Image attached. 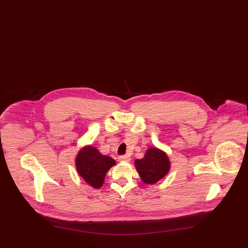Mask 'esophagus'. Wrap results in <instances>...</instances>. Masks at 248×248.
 <instances>
[{"instance_id":"34e87169","label":"esophagus","mask_w":248,"mask_h":248,"mask_svg":"<svg viewBox=\"0 0 248 248\" xmlns=\"http://www.w3.org/2000/svg\"><path fill=\"white\" fill-rule=\"evenodd\" d=\"M120 162H129L130 156L129 155H123V156H120L118 158Z\"/></svg>"}]
</instances>
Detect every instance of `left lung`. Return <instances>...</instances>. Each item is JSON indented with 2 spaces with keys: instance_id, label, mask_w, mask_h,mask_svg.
Returning <instances> with one entry per match:
<instances>
[{
  "instance_id": "8db88e82",
  "label": "left lung",
  "mask_w": 248,
  "mask_h": 248,
  "mask_svg": "<svg viewBox=\"0 0 248 248\" xmlns=\"http://www.w3.org/2000/svg\"><path fill=\"white\" fill-rule=\"evenodd\" d=\"M135 166L145 184H155L169 172L170 161L165 152L150 148L142 159L135 161Z\"/></svg>"
}]
</instances>
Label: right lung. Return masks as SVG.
<instances>
[{
    "label": "right lung",
    "instance_id": "1",
    "mask_svg": "<svg viewBox=\"0 0 248 248\" xmlns=\"http://www.w3.org/2000/svg\"><path fill=\"white\" fill-rule=\"evenodd\" d=\"M115 164L111 157L102 155L93 146L83 147L75 160L78 174L94 189L103 185L107 172Z\"/></svg>",
    "mask_w": 248,
    "mask_h": 248
}]
</instances>
